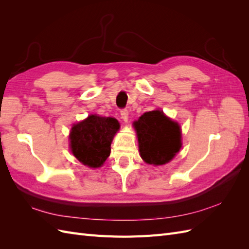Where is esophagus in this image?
<instances>
[{
	"instance_id": "esophagus-1",
	"label": "esophagus",
	"mask_w": 249,
	"mask_h": 249,
	"mask_svg": "<svg viewBox=\"0 0 249 249\" xmlns=\"http://www.w3.org/2000/svg\"><path fill=\"white\" fill-rule=\"evenodd\" d=\"M120 115H122V119L124 123H127V119H129V111L126 109H123L120 111Z\"/></svg>"
}]
</instances>
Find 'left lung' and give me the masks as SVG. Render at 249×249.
Instances as JSON below:
<instances>
[{
  "instance_id": "8db88e82",
  "label": "left lung",
  "mask_w": 249,
  "mask_h": 249,
  "mask_svg": "<svg viewBox=\"0 0 249 249\" xmlns=\"http://www.w3.org/2000/svg\"><path fill=\"white\" fill-rule=\"evenodd\" d=\"M133 126L137 133L139 153L147 164L164 165L171 161L182 147L179 124L162 110L145 112Z\"/></svg>"
}]
</instances>
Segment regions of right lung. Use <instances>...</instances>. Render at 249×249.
<instances>
[{"label": "right lung", "instance_id": "add662e5", "mask_svg": "<svg viewBox=\"0 0 249 249\" xmlns=\"http://www.w3.org/2000/svg\"><path fill=\"white\" fill-rule=\"evenodd\" d=\"M119 126L117 119L96 114L74 124L70 134L72 155L90 168L101 167L110 156L111 143Z\"/></svg>", "mask_w": 249, "mask_h": 249}]
</instances>
